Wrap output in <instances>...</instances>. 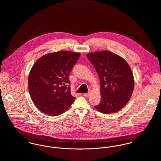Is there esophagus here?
Wrapping results in <instances>:
<instances>
[{"label":"esophagus","instance_id":"1","mask_svg":"<svg viewBox=\"0 0 161 161\" xmlns=\"http://www.w3.org/2000/svg\"><path fill=\"white\" fill-rule=\"evenodd\" d=\"M90 96V93H83V97H88Z\"/></svg>","mask_w":161,"mask_h":161}]
</instances>
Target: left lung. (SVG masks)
I'll return each instance as SVG.
<instances>
[{
    "mask_svg": "<svg viewBox=\"0 0 161 161\" xmlns=\"http://www.w3.org/2000/svg\"><path fill=\"white\" fill-rule=\"evenodd\" d=\"M86 57L100 80L101 99L95 109L104 114L119 111L128 103L134 87L133 73L128 62L108 50L92 52Z\"/></svg>",
    "mask_w": 161,
    "mask_h": 161,
    "instance_id": "obj_1",
    "label": "left lung"
}]
</instances>
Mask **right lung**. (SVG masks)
<instances>
[{
	"instance_id": "1",
	"label": "right lung",
	"mask_w": 161,
	"mask_h": 161,
	"mask_svg": "<svg viewBox=\"0 0 161 161\" xmlns=\"http://www.w3.org/2000/svg\"><path fill=\"white\" fill-rule=\"evenodd\" d=\"M81 53L59 51L39 58L30 71L28 86L36 108L48 116H58L68 109L75 99L70 93L68 75Z\"/></svg>"
}]
</instances>
